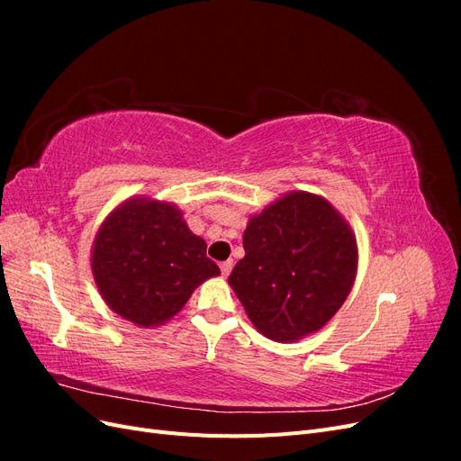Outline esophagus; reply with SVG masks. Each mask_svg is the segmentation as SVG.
I'll use <instances>...</instances> for the list:
<instances>
[{"mask_svg":"<svg viewBox=\"0 0 461 461\" xmlns=\"http://www.w3.org/2000/svg\"><path fill=\"white\" fill-rule=\"evenodd\" d=\"M221 273H222V276H229L230 275V271H232V259H229V261H222L221 265Z\"/></svg>","mask_w":461,"mask_h":461,"instance_id":"34e87169","label":"esophagus"}]
</instances>
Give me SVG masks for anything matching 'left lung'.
Instances as JSON below:
<instances>
[{"instance_id": "obj_1", "label": "left lung", "mask_w": 461, "mask_h": 461, "mask_svg": "<svg viewBox=\"0 0 461 461\" xmlns=\"http://www.w3.org/2000/svg\"><path fill=\"white\" fill-rule=\"evenodd\" d=\"M244 249L229 285L252 325L275 342H296L323 329L356 281L350 222L312 192H286L249 217Z\"/></svg>"}]
</instances>
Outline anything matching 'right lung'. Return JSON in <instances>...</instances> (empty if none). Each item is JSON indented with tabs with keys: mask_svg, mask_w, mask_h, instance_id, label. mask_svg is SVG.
I'll return each mask as SVG.
<instances>
[{
	"mask_svg": "<svg viewBox=\"0 0 461 461\" xmlns=\"http://www.w3.org/2000/svg\"><path fill=\"white\" fill-rule=\"evenodd\" d=\"M205 248L175 203L132 196L97 230L92 275L109 310L136 327H159L185 308L202 283L221 275Z\"/></svg>",
	"mask_w": 461,
	"mask_h": 461,
	"instance_id": "right-lung-1",
	"label": "right lung"
}]
</instances>
